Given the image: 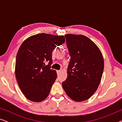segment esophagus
<instances>
[{
	"mask_svg": "<svg viewBox=\"0 0 122 122\" xmlns=\"http://www.w3.org/2000/svg\"><path fill=\"white\" fill-rule=\"evenodd\" d=\"M56 72H57L58 76H59V75H60V74H61V71H56Z\"/></svg>",
	"mask_w": 122,
	"mask_h": 122,
	"instance_id": "34e87169",
	"label": "esophagus"
}]
</instances>
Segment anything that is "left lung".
I'll use <instances>...</instances> for the list:
<instances>
[{
  "label": "left lung",
  "instance_id": "1",
  "mask_svg": "<svg viewBox=\"0 0 122 122\" xmlns=\"http://www.w3.org/2000/svg\"><path fill=\"white\" fill-rule=\"evenodd\" d=\"M65 36L71 61L63 88L73 101H86L101 83L104 70L103 55L98 46L86 36L67 34Z\"/></svg>",
  "mask_w": 122,
  "mask_h": 122
}]
</instances>
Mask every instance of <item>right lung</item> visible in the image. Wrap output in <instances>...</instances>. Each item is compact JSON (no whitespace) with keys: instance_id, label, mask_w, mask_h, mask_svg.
Segmentation results:
<instances>
[{"instance_id":"right-lung-1","label":"right lung","mask_w":122,"mask_h":122,"mask_svg":"<svg viewBox=\"0 0 122 122\" xmlns=\"http://www.w3.org/2000/svg\"><path fill=\"white\" fill-rule=\"evenodd\" d=\"M65 41L63 36L41 33L28 38L21 44L16 54L15 74L28 99L41 102L48 97L57 77L56 71L51 69L52 51Z\"/></svg>"}]
</instances>
